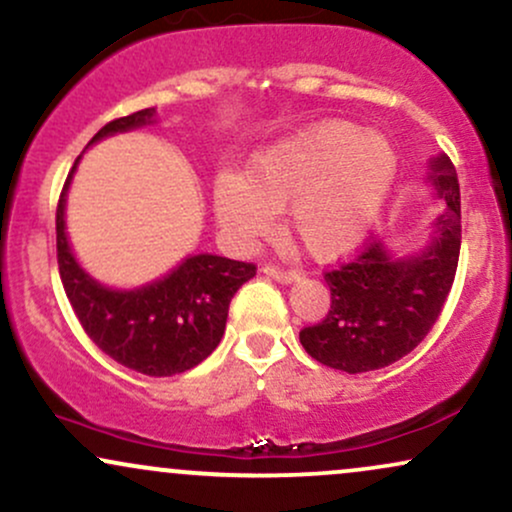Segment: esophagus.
<instances>
[{
  "instance_id": "esophagus-1",
  "label": "esophagus",
  "mask_w": 512,
  "mask_h": 512,
  "mask_svg": "<svg viewBox=\"0 0 512 512\" xmlns=\"http://www.w3.org/2000/svg\"><path fill=\"white\" fill-rule=\"evenodd\" d=\"M262 272L267 276H272L276 281H293L298 276L296 269H286V267H279V264H264Z\"/></svg>"
}]
</instances>
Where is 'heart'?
I'll list each match as a JSON object with an SVG mask.
<instances>
[{
    "label": "heart",
    "mask_w": 512,
    "mask_h": 512,
    "mask_svg": "<svg viewBox=\"0 0 512 512\" xmlns=\"http://www.w3.org/2000/svg\"><path fill=\"white\" fill-rule=\"evenodd\" d=\"M397 175V151L383 134L354 122H322L262 151L248 173L214 182L216 216L233 236L255 240L272 231L274 211L320 260L349 252L366 236Z\"/></svg>",
    "instance_id": "heart-1"
}]
</instances>
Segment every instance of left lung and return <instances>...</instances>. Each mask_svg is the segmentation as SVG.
Masks as SVG:
<instances>
[{
	"mask_svg": "<svg viewBox=\"0 0 512 512\" xmlns=\"http://www.w3.org/2000/svg\"><path fill=\"white\" fill-rule=\"evenodd\" d=\"M431 178L448 207L421 255L392 260L383 243L366 240L354 257L325 269L330 310L301 330L303 349L322 366L344 373L390 366L414 351L443 313L460 260V185L448 156L433 161Z\"/></svg>",
	"mask_w": 512,
	"mask_h": 512,
	"instance_id": "8db88e82",
	"label": "left lung"
}]
</instances>
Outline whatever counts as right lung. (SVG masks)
<instances>
[{
    "label": "right lung",
    "mask_w": 512,
    "mask_h": 512,
    "mask_svg": "<svg viewBox=\"0 0 512 512\" xmlns=\"http://www.w3.org/2000/svg\"><path fill=\"white\" fill-rule=\"evenodd\" d=\"M151 117L154 108L117 117L98 129L88 146L108 134L142 127ZM72 173L55 214L57 264L84 332L110 358L144 375L166 378L195 368L219 346L233 293L257 274V267L219 255H195L144 289H105L76 264L64 233V195Z\"/></svg>",
    "instance_id": "1"
}]
</instances>
